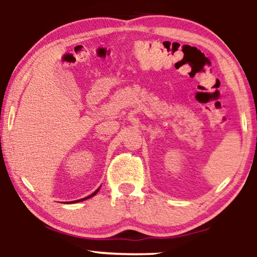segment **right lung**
Returning a JSON list of instances; mask_svg holds the SVG:
<instances>
[{"label":"right lung","instance_id":"obj_1","mask_svg":"<svg viewBox=\"0 0 257 257\" xmlns=\"http://www.w3.org/2000/svg\"><path fill=\"white\" fill-rule=\"evenodd\" d=\"M97 192H98V189L94 193H92V194L91 195H89V196H86V198H84V199H80V200H78V201H82V200H86V199H89V198H91V196H93V195H96L97 194ZM76 202V201H75Z\"/></svg>","mask_w":257,"mask_h":257}]
</instances>
